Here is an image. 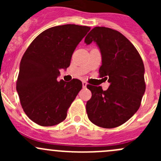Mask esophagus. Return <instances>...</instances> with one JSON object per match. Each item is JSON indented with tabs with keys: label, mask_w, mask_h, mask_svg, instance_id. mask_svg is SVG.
Instances as JSON below:
<instances>
[{
	"label": "esophagus",
	"mask_w": 161,
	"mask_h": 161,
	"mask_svg": "<svg viewBox=\"0 0 161 161\" xmlns=\"http://www.w3.org/2000/svg\"><path fill=\"white\" fill-rule=\"evenodd\" d=\"M86 86H87L86 82H82V87H83V88H86Z\"/></svg>",
	"instance_id": "34e87169"
}]
</instances>
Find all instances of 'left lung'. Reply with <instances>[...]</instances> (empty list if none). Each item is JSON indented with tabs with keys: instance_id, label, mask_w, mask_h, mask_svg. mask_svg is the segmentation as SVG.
I'll use <instances>...</instances> for the list:
<instances>
[{
	"instance_id": "left-lung-1",
	"label": "left lung",
	"mask_w": 161,
	"mask_h": 161,
	"mask_svg": "<svg viewBox=\"0 0 161 161\" xmlns=\"http://www.w3.org/2000/svg\"><path fill=\"white\" fill-rule=\"evenodd\" d=\"M100 48L102 65L99 73L110 83L107 90L87 85L92 97L86 103L89 119L96 125L112 129L130 119L140 107L146 90L145 69L139 52L118 31L95 27L85 38Z\"/></svg>"
}]
</instances>
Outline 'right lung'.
I'll return each mask as SVG.
<instances>
[{
	"label": "right lung",
	"mask_w": 161,
	"mask_h": 161,
	"mask_svg": "<svg viewBox=\"0 0 161 161\" xmlns=\"http://www.w3.org/2000/svg\"><path fill=\"white\" fill-rule=\"evenodd\" d=\"M90 27L78 25L51 27L37 36L25 50L19 66L16 90L25 114L41 126L64 121L82 83L57 79L69 67L71 56Z\"/></svg>",
	"instance_id": "obj_1"
}]
</instances>
